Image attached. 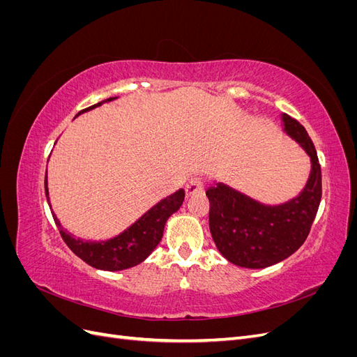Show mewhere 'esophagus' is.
Masks as SVG:
<instances>
[{"instance_id": "34e87169", "label": "esophagus", "mask_w": 357, "mask_h": 357, "mask_svg": "<svg viewBox=\"0 0 357 357\" xmlns=\"http://www.w3.org/2000/svg\"><path fill=\"white\" fill-rule=\"evenodd\" d=\"M185 190H186V197H192L195 195V193H202L204 192L202 181L199 178H190L188 181Z\"/></svg>"}]
</instances>
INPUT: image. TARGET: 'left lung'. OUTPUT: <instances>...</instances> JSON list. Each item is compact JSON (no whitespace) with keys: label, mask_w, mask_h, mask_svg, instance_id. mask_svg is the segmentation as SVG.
<instances>
[{"label":"left lung","mask_w":357,"mask_h":357,"mask_svg":"<svg viewBox=\"0 0 357 357\" xmlns=\"http://www.w3.org/2000/svg\"><path fill=\"white\" fill-rule=\"evenodd\" d=\"M283 132L310 156L311 169L299 195L283 204L259 202L225 183L205 192L210 201V232L220 255L243 268H266L284 261L304 244L321 199V171L305 128L282 114Z\"/></svg>","instance_id":"obj_1"}]
</instances>
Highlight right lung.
I'll return each mask as SVG.
<instances>
[{"label":"right lung","instance_id":"add662e5","mask_svg":"<svg viewBox=\"0 0 357 357\" xmlns=\"http://www.w3.org/2000/svg\"><path fill=\"white\" fill-rule=\"evenodd\" d=\"M113 100H117V96L107 98L83 112L93 110L95 107H100L104 102H110ZM45 190L47 202L50 205L47 189V172L45 177ZM183 201H185V190L178 189L177 192L171 193L169 197L155 204L152 208L146 211L142 218L135 220L123 232L105 241H89L75 238L74 235L68 234L62 228V225L58 220L55 213L52 211V215L58 226L62 240L66 241V244L71 248V252L75 256H79L82 261L96 269H102V271H122V269H128L142 264L144 259L149 257V255L155 250L156 245L162 240V235H164V228L168 218L181 207Z\"/></svg>","mask_w":357,"mask_h":357}]
</instances>
